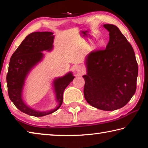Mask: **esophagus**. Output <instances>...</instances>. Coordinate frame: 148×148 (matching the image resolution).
Returning <instances> with one entry per match:
<instances>
[{
  "instance_id": "obj_1",
  "label": "esophagus",
  "mask_w": 148,
  "mask_h": 148,
  "mask_svg": "<svg viewBox=\"0 0 148 148\" xmlns=\"http://www.w3.org/2000/svg\"><path fill=\"white\" fill-rule=\"evenodd\" d=\"M76 72L78 74H82L84 72V69L83 67L81 66H77L76 67Z\"/></svg>"
}]
</instances>
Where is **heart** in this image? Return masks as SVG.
I'll return each instance as SVG.
<instances>
[{
	"label": "heart",
	"mask_w": 148,
	"mask_h": 148,
	"mask_svg": "<svg viewBox=\"0 0 148 148\" xmlns=\"http://www.w3.org/2000/svg\"><path fill=\"white\" fill-rule=\"evenodd\" d=\"M102 43H103V42H102V41H99L98 42V43H97V45H98V46H101V45H102Z\"/></svg>",
	"instance_id": "obj_1"
}]
</instances>
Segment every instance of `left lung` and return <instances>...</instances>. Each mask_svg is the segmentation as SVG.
Returning a JSON list of instances; mask_svg holds the SVG:
<instances>
[{"label": "left lung", "mask_w": 148, "mask_h": 148, "mask_svg": "<svg viewBox=\"0 0 148 148\" xmlns=\"http://www.w3.org/2000/svg\"><path fill=\"white\" fill-rule=\"evenodd\" d=\"M110 40L106 49L91 51L86 58L84 97L96 108L113 111L125 106L136 89L138 73L134 51L120 30L105 24Z\"/></svg>", "instance_id": "obj_1"}]
</instances>
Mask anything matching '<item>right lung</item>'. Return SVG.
Returning a JSON list of instances; mask_svg holds the SVG:
<instances>
[{"mask_svg": "<svg viewBox=\"0 0 148 148\" xmlns=\"http://www.w3.org/2000/svg\"><path fill=\"white\" fill-rule=\"evenodd\" d=\"M51 32H34L29 34L17 47L10 60L6 82L10 99L20 111L29 116L42 117L53 113L62 103V95L66 87L74 78L71 73L57 77L53 81V87L58 105L48 112H39L25 104L22 99V92L26 77L33 67L44 57V50L53 49L54 36Z\"/></svg>", "mask_w": 148, "mask_h": 148, "instance_id": "obj_1", "label": "right lung"}]
</instances>
